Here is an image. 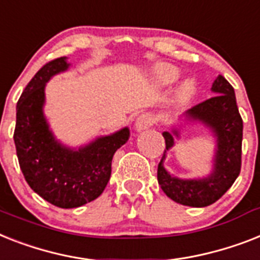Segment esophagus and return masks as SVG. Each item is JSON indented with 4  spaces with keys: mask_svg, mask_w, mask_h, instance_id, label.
<instances>
[{
    "mask_svg": "<svg viewBox=\"0 0 260 260\" xmlns=\"http://www.w3.org/2000/svg\"><path fill=\"white\" fill-rule=\"evenodd\" d=\"M152 124H153V117L148 113H144V115H140L136 119L135 129H136V132H143V131L148 129Z\"/></svg>",
    "mask_w": 260,
    "mask_h": 260,
    "instance_id": "obj_1",
    "label": "esophagus"
}]
</instances>
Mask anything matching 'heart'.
I'll return each mask as SVG.
<instances>
[{"instance_id": "b5f03b06", "label": "heart", "mask_w": 260, "mask_h": 260, "mask_svg": "<svg viewBox=\"0 0 260 260\" xmlns=\"http://www.w3.org/2000/svg\"><path fill=\"white\" fill-rule=\"evenodd\" d=\"M155 77L160 84H171L172 81L179 77V69L168 64H159L155 68ZM195 92V85L191 80H187L181 84L178 92V101L179 103H184V101L189 100L191 96Z\"/></svg>"}]
</instances>
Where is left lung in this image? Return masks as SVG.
I'll use <instances>...</instances> for the list:
<instances>
[{"label":"left lung","instance_id":"8db88e82","mask_svg":"<svg viewBox=\"0 0 260 260\" xmlns=\"http://www.w3.org/2000/svg\"><path fill=\"white\" fill-rule=\"evenodd\" d=\"M214 96L192 107L184 113V120L203 124L216 139L212 172L206 178L179 179L164 168L167 151L175 144L180 132L172 128L163 132L166 149L157 167V181L170 199L183 206L207 207L224 195L240 174L243 120L236 105L233 85L221 75L212 82Z\"/></svg>","mask_w":260,"mask_h":260}]
</instances>
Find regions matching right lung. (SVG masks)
<instances>
[{"label":"right lung","instance_id":"1","mask_svg":"<svg viewBox=\"0 0 260 260\" xmlns=\"http://www.w3.org/2000/svg\"><path fill=\"white\" fill-rule=\"evenodd\" d=\"M67 57L45 64L17 103L14 144L24 178L42 199L60 208H76L97 199L108 184L115 152L129 139L125 126L73 149L57 141L44 115L45 85L69 68Z\"/></svg>","mask_w":260,"mask_h":260}]
</instances>
